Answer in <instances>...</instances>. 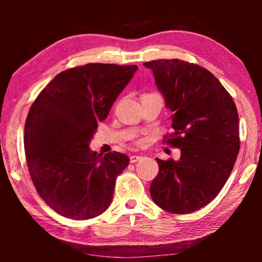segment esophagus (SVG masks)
<instances>
[{"label": "esophagus", "instance_id": "34e87169", "mask_svg": "<svg viewBox=\"0 0 262 262\" xmlns=\"http://www.w3.org/2000/svg\"><path fill=\"white\" fill-rule=\"evenodd\" d=\"M141 158H142V156H140V155H133L129 159H130V163H136V162H139Z\"/></svg>", "mask_w": 262, "mask_h": 262}]
</instances>
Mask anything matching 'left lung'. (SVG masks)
I'll list each match as a JSON object with an SVG mask.
<instances>
[{
	"mask_svg": "<svg viewBox=\"0 0 262 262\" xmlns=\"http://www.w3.org/2000/svg\"><path fill=\"white\" fill-rule=\"evenodd\" d=\"M143 64L172 112L167 142L181 151L178 161L156 158L159 171L150 195L164 210L189 214L214 200L231 173L241 145L237 107L219 79L200 66L177 59Z\"/></svg>",
	"mask_w": 262,
	"mask_h": 262,
	"instance_id": "obj_1",
	"label": "left lung"
}]
</instances>
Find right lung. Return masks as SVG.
<instances>
[{
  "mask_svg": "<svg viewBox=\"0 0 262 262\" xmlns=\"http://www.w3.org/2000/svg\"><path fill=\"white\" fill-rule=\"evenodd\" d=\"M137 66L89 63L48 83L30 108L24 148L38 194L61 216L84 221L112 202L115 180L129 164L117 151L105 156L89 148Z\"/></svg>",
  "mask_w": 262,
  "mask_h": 262,
  "instance_id": "add662e5",
  "label": "right lung"
}]
</instances>
